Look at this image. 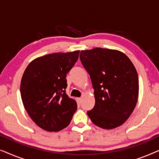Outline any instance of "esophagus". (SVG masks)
<instances>
[{
    "label": "esophagus",
    "instance_id": "obj_1",
    "mask_svg": "<svg viewBox=\"0 0 159 159\" xmlns=\"http://www.w3.org/2000/svg\"><path fill=\"white\" fill-rule=\"evenodd\" d=\"M77 101L79 102V103H81V101H82V98H77Z\"/></svg>",
    "mask_w": 159,
    "mask_h": 159
}]
</instances>
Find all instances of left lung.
<instances>
[{
  "mask_svg": "<svg viewBox=\"0 0 159 159\" xmlns=\"http://www.w3.org/2000/svg\"><path fill=\"white\" fill-rule=\"evenodd\" d=\"M80 58L94 89L95 103L87 112L89 118L105 129L123 125L138 99V76L134 64L122 52L101 48L81 51Z\"/></svg>",
  "mask_w": 159,
  "mask_h": 159,
  "instance_id": "8db88e82",
  "label": "left lung"
}]
</instances>
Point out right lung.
<instances>
[{
  "mask_svg": "<svg viewBox=\"0 0 159 159\" xmlns=\"http://www.w3.org/2000/svg\"><path fill=\"white\" fill-rule=\"evenodd\" d=\"M80 51L40 56L28 64L21 80L23 105L32 121L43 129L66 128L77 108L66 94V74L79 58Z\"/></svg>",
  "mask_w": 159,
  "mask_h": 159,
  "instance_id": "obj_1",
  "label": "right lung"
}]
</instances>
